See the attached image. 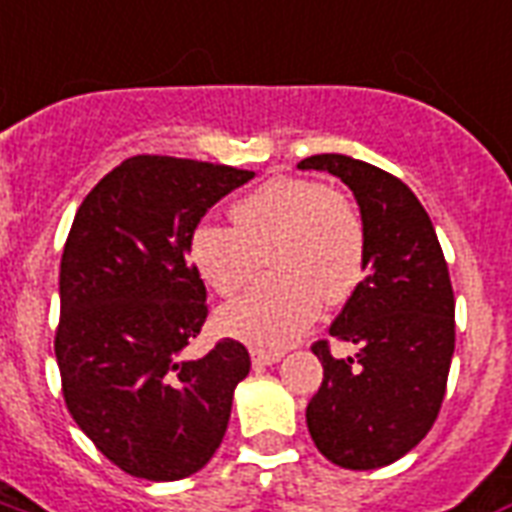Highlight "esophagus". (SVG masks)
Listing matches in <instances>:
<instances>
[{
  "label": "esophagus",
  "mask_w": 512,
  "mask_h": 512,
  "mask_svg": "<svg viewBox=\"0 0 512 512\" xmlns=\"http://www.w3.org/2000/svg\"><path fill=\"white\" fill-rule=\"evenodd\" d=\"M282 358H285V355L276 350H252V363H255V366H274V363H279Z\"/></svg>",
  "instance_id": "obj_1"
}]
</instances>
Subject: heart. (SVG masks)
Listing matches in <instances>:
<instances>
[{
	"instance_id": "1",
	"label": "heart",
	"mask_w": 512,
	"mask_h": 512,
	"mask_svg": "<svg viewBox=\"0 0 512 512\" xmlns=\"http://www.w3.org/2000/svg\"><path fill=\"white\" fill-rule=\"evenodd\" d=\"M233 227L203 222L189 236L192 266L219 295L257 274L260 255L274 274L219 312L230 336L282 350L317 320L320 306L342 304L358 287L366 230L358 208L314 179L276 176L230 206Z\"/></svg>"
}]
</instances>
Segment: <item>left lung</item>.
Here are the masks:
<instances>
[{"instance_id":"1","label":"left lung","mask_w":512,"mask_h":512,"mask_svg":"<svg viewBox=\"0 0 512 512\" xmlns=\"http://www.w3.org/2000/svg\"><path fill=\"white\" fill-rule=\"evenodd\" d=\"M298 168L342 179L366 230V276L328 331L358 352L333 358L328 342L314 344L323 385L306 426L336 467H388L429 434L445 399L456 347L448 263L426 208L401 179L344 154H314Z\"/></svg>"}]
</instances>
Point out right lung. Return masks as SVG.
I'll return each mask as SVG.
<instances>
[{"mask_svg": "<svg viewBox=\"0 0 512 512\" xmlns=\"http://www.w3.org/2000/svg\"><path fill=\"white\" fill-rule=\"evenodd\" d=\"M255 173L140 154L83 198L59 271L56 363L64 404L102 456L132 478L195 475L225 437L249 352L222 339L184 347L206 323V285L189 236Z\"/></svg>", "mask_w": 512, "mask_h": 512, "instance_id": "obj_1", "label": "right lung"}]
</instances>
